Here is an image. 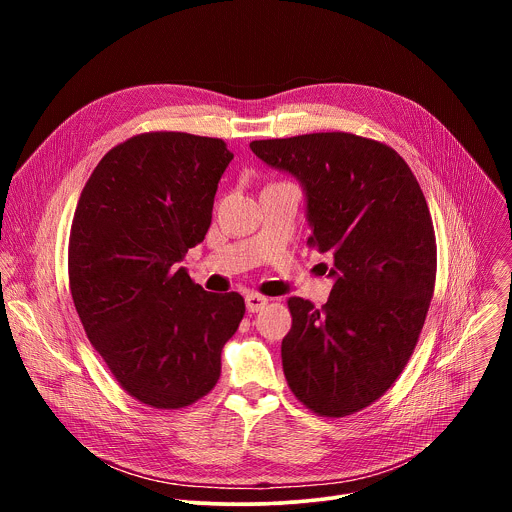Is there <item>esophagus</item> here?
<instances>
[{
  "label": "esophagus",
  "mask_w": 512,
  "mask_h": 512,
  "mask_svg": "<svg viewBox=\"0 0 512 512\" xmlns=\"http://www.w3.org/2000/svg\"><path fill=\"white\" fill-rule=\"evenodd\" d=\"M245 304H247V310L251 314H255V312H261L269 304V298L257 294V291H251V294H247V298H245Z\"/></svg>",
  "instance_id": "34e87169"
}]
</instances>
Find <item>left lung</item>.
I'll use <instances>...</instances> for the list:
<instances>
[{"mask_svg": "<svg viewBox=\"0 0 512 512\" xmlns=\"http://www.w3.org/2000/svg\"><path fill=\"white\" fill-rule=\"evenodd\" d=\"M251 150L302 180L308 247L334 257L322 308L287 300V385L320 417L352 415L391 389L425 324L437 269L425 196L407 162L371 137L306 133L259 139Z\"/></svg>", "mask_w": 512, "mask_h": 512, "instance_id": "obj_1", "label": "left lung"}]
</instances>
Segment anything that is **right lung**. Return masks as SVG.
Instances as JSON below:
<instances>
[{
    "label": "right lung",
    "mask_w": 512,
    "mask_h": 512,
    "mask_svg": "<svg viewBox=\"0 0 512 512\" xmlns=\"http://www.w3.org/2000/svg\"><path fill=\"white\" fill-rule=\"evenodd\" d=\"M227 143L139 133L87 180L68 237V283L87 338L119 387L166 411L208 395L245 316L237 291L210 294L178 263L204 241Z\"/></svg>",
    "instance_id": "1"
}]
</instances>
